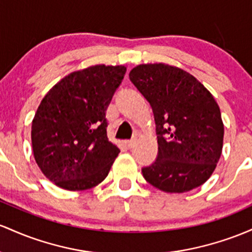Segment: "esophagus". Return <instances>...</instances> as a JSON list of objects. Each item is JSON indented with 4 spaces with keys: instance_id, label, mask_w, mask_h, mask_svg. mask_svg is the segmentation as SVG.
Masks as SVG:
<instances>
[{
    "instance_id": "esophagus-1",
    "label": "esophagus",
    "mask_w": 252,
    "mask_h": 252,
    "mask_svg": "<svg viewBox=\"0 0 252 252\" xmlns=\"http://www.w3.org/2000/svg\"><path fill=\"white\" fill-rule=\"evenodd\" d=\"M135 143H137V139H135V138H133V139H129V140H126V141H125L126 146H127V148H128V149L133 148V146L135 145Z\"/></svg>"
}]
</instances>
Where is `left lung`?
Segmentation results:
<instances>
[{
	"label": "left lung",
	"mask_w": 252,
	"mask_h": 252,
	"mask_svg": "<svg viewBox=\"0 0 252 252\" xmlns=\"http://www.w3.org/2000/svg\"><path fill=\"white\" fill-rule=\"evenodd\" d=\"M129 80L149 101L156 123L158 154L141 169L150 185L185 193L203 185L222 150L224 124L214 97L194 76L166 64H141Z\"/></svg>",
	"instance_id": "left-lung-1"
}]
</instances>
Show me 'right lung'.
<instances>
[{
  "label": "right lung",
  "instance_id": "obj_1",
  "mask_svg": "<svg viewBox=\"0 0 252 252\" xmlns=\"http://www.w3.org/2000/svg\"><path fill=\"white\" fill-rule=\"evenodd\" d=\"M126 67L95 65L59 81L42 98L32 123V146L42 174L67 190L106 179L120 150L107 137L106 111Z\"/></svg>",
  "mask_w": 252,
  "mask_h": 252
}]
</instances>
